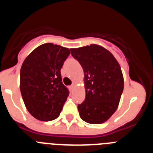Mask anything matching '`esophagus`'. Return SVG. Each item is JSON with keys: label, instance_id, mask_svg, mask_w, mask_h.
Returning <instances> with one entry per match:
<instances>
[{"label": "esophagus", "instance_id": "1", "mask_svg": "<svg viewBox=\"0 0 153 153\" xmlns=\"http://www.w3.org/2000/svg\"><path fill=\"white\" fill-rule=\"evenodd\" d=\"M75 88H76V85L75 84H72L71 86H70V89H71V90H74Z\"/></svg>", "mask_w": 153, "mask_h": 153}]
</instances>
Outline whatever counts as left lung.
<instances>
[{
	"instance_id": "8db88e82",
	"label": "left lung",
	"mask_w": 153,
	"mask_h": 153,
	"mask_svg": "<svg viewBox=\"0 0 153 153\" xmlns=\"http://www.w3.org/2000/svg\"><path fill=\"white\" fill-rule=\"evenodd\" d=\"M70 51L84 71L86 98L78 105L79 117L90 124L106 122L117 109L123 91L120 64L109 51L97 44Z\"/></svg>"
}]
</instances>
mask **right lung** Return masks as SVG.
Returning <instances> with one entry per match:
<instances>
[{
    "instance_id": "right-lung-1",
    "label": "right lung",
    "mask_w": 153,
    "mask_h": 153,
    "mask_svg": "<svg viewBox=\"0 0 153 153\" xmlns=\"http://www.w3.org/2000/svg\"><path fill=\"white\" fill-rule=\"evenodd\" d=\"M70 53L67 47L47 43L24 60L20 89L27 109L36 120L47 122L59 117L69 96L60 70Z\"/></svg>"
}]
</instances>
